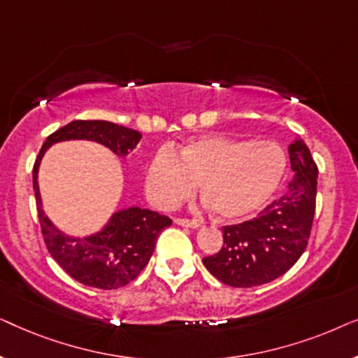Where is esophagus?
<instances>
[{
  "label": "esophagus",
  "mask_w": 358,
  "mask_h": 358,
  "mask_svg": "<svg viewBox=\"0 0 358 358\" xmlns=\"http://www.w3.org/2000/svg\"><path fill=\"white\" fill-rule=\"evenodd\" d=\"M174 222L178 223V224H180V227H187V228H199V227H200L199 222H195V220H187V218H176Z\"/></svg>",
  "instance_id": "esophagus-1"
}]
</instances>
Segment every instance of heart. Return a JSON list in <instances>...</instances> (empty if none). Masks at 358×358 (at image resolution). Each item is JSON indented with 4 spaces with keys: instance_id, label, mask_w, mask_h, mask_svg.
Here are the masks:
<instances>
[{
    "instance_id": "obj_1",
    "label": "heart",
    "mask_w": 358,
    "mask_h": 358,
    "mask_svg": "<svg viewBox=\"0 0 358 358\" xmlns=\"http://www.w3.org/2000/svg\"><path fill=\"white\" fill-rule=\"evenodd\" d=\"M287 155L277 141L202 135L178 148L159 150L148 163L145 190L159 208H173L200 192L223 222H239L277 192Z\"/></svg>"
}]
</instances>
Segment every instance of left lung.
Wrapping results in <instances>:
<instances>
[{
	"instance_id": "8db88e82",
	"label": "left lung",
	"mask_w": 358,
	"mask_h": 358,
	"mask_svg": "<svg viewBox=\"0 0 358 358\" xmlns=\"http://www.w3.org/2000/svg\"><path fill=\"white\" fill-rule=\"evenodd\" d=\"M293 178L256 218L223 227V248L203 257L213 277L249 288L283 275L305 252L316 208L317 166L300 136L288 146Z\"/></svg>"
}]
</instances>
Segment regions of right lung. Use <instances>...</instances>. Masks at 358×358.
I'll use <instances>...</instances> for the list:
<instances>
[{"instance_id":"1","label":"right lung","mask_w":358,"mask_h":358,"mask_svg":"<svg viewBox=\"0 0 358 358\" xmlns=\"http://www.w3.org/2000/svg\"><path fill=\"white\" fill-rule=\"evenodd\" d=\"M70 140L94 141L127 158L138 145L141 134L107 120H73L48 136L32 171L38 222L48 252L68 275L83 285L115 290L138 277L155 251L159 233L173 222L153 210L130 207L112 213L104 228L87 236H70L58 229L42 208L38 168L52 145Z\"/></svg>"}]
</instances>
